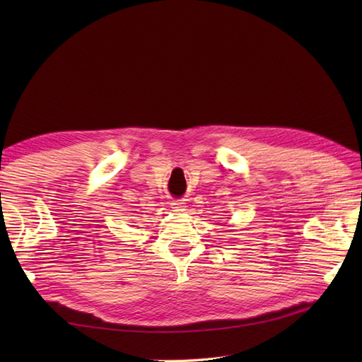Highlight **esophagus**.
Instances as JSON below:
<instances>
[{"label": "esophagus", "instance_id": "34e87169", "mask_svg": "<svg viewBox=\"0 0 362 362\" xmlns=\"http://www.w3.org/2000/svg\"><path fill=\"white\" fill-rule=\"evenodd\" d=\"M171 209L174 213H183L187 210V205L183 204L182 201H173L171 202Z\"/></svg>", "mask_w": 362, "mask_h": 362}]
</instances>
